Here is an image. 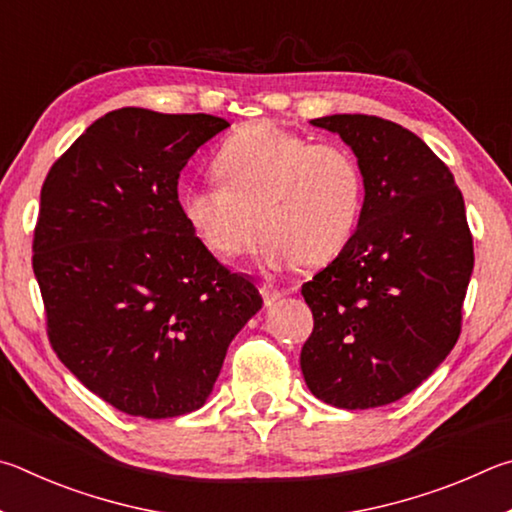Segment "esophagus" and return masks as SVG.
<instances>
[{"instance_id":"34e87169","label":"esophagus","mask_w":512,"mask_h":512,"mask_svg":"<svg viewBox=\"0 0 512 512\" xmlns=\"http://www.w3.org/2000/svg\"><path fill=\"white\" fill-rule=\"evenodd\" d=\"M261 294L267 306H272V303L283 299V292L279 288H274V285H261Z\"/></svg>"}]
</instances>
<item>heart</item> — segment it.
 <instances>
[{
	"label": "heart",
	"instance_id": "1",
	"mask_svg": "<svg viewBox=\"0 0 512 512\" xmlns=\"http://www.w3.org/2000/svg\"><path fill=\"white\" fill-rule=\"evenodd\" d=\"M215 173L220 179L188 184L179 197L186 224L215 256H240L263 224V265H319L348 245L360 222L364 175L339 143L249 123L222 143Z\"/></svg>",
	"mask_w": 512,
	"mask_h": 512
}]
</instances>
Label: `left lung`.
Listing matches in <instances>:
<instances>
[{
  "instance_id": "left-lung-1",
  "label": "left lung",
  "mask_w": 512,
  "mask_h": 512,
  "mask_svg": "<svg viewBox=\"0 0 512 512\" xmlns=\"http://www.w3.org/2000/svg\"><path fill=\"white\" fill-rule=\"evenodd\" d=\"M310 123L355 152L364 206L348 245L301 288L315 317L301 371L328 405L382 407L420 387L459 339L474 267L463 195L398 123L369 114Z\"/></svg>"
}]
</instances>
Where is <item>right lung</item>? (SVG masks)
<instances>
[{
  "mask_svg": "<svg viewBox=\"0 0 512 512\" xmlns=\"http://www.w3.org/2000/svg\"><path fill=\"white\" fill-rule=\"evenodd\" d=\"M229 128L211 114L121 107L51 166L33 236L60 362L123 414L175 418L211 396L231 339L263 306L188 227L177 179Z\"/></svg>",
  "mask_w": 512,
  "mask_h": 512,
  "instance_id": "1",
  "label": "right lung"
}]
</instances>
